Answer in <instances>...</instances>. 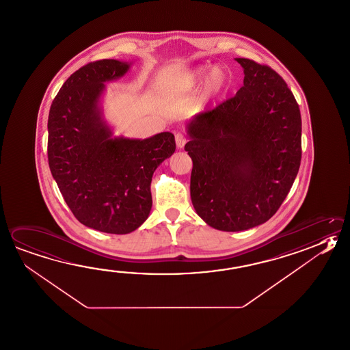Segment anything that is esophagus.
<instances>
[{"mask_svg":"<svg viewBox=\"0 0 350 350\" xmlns=\"http://www.w3.org/2000/svg\"><path fill=\"white\" fill-rule=\"evenodd\" d=\"M174 137H176V145L178 148H182V147H185V142H187V139H185V135L182 133V132H177L176 135H174Z\"/></svg>","mask_w":350,"mask_h":350,"instance_id":"34e87169","label":"esophagus"}]
</instances>
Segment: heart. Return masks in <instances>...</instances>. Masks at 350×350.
Here are the masks:
<instances>
[{"instance_id":"b5f03b06","label":"heart","mask_w":350,"mask_h":350,"mask_svg":"<svg viewBox=\"0 0 350 350\" xmlns=\"http://www.w3.org/2000/svg\"><path fill=\"white\" fill-rule=\"evenodd\" d=\"M208 68L206 66H200L198 69H196L191 75V81H197L204 77ZM228 84V73L224 68L221 66H215L213 68L206 81H205L204 92L208 96H217L218 94L223 92L225 86Z\"/></svg>"}]
</instances>
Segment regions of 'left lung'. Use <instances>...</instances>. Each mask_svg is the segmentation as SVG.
I'll use <instances>...</instances> for the list:
<instances>
[{
    "label": "left lung",
    "instance_id": "8db88e82",
    "mask_svg": "<svg viewBox=\"0 0 350 350\" xmlns=\"http://www.w3.org/2000/svg\"><path fill=\"white\" fill-rule=\"evenodd\" d=\"M244 85L188 124L191 198L211 228L247 230L278 211L301 165L302 121L293 94L270 66L235 58Z\"/></svg>",
    "mask_w": 350,
    "mask_h": 350
}]
</instances>
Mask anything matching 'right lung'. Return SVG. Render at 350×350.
<instances>
[{
    "label": "right lung",
    "mask_w": 350,
    "mask_h": 350,
    "mask_svg": "<svg viewBox=\"0 0 350 350\" xmlns=\"http://www.w3.org/2000/svg\"><path fill=\"white\" fill-rule=\"evenodd\" d=\"M130 64L103 59L81 66L60 88L48 116V163L63 198L81 224L109 234L144 224L153 172L176 151L171 132L112 139L100 98L104 83L124 77Z\"/></svg>",
    "instance_id": "obj_1"
}]
</instances>
